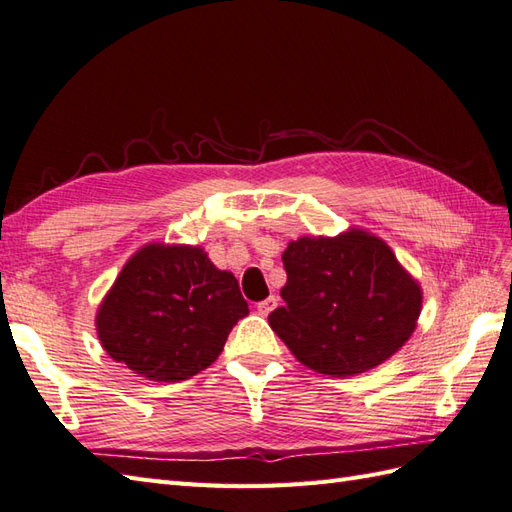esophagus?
Wrapping results in <instances>:
<instances>
[{"label":"esophagus","mask_w":512,"mask_h":512,"mask_svg":"<svg viewBox=\"0 0 512 512\" xmlns=\"http://www.w3.org/2000/svg\"><path fill=\"white\" fill-rule=\"evenodd\" d=\"M277 305H279V300L274 298V296H270V298H266V300H261V303H257V311L261 313V316H268L270 311L277 309Z\"/></svg>","instance_id":"1"}]
</instances>
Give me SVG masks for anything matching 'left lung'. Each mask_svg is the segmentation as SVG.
I'll list each match as a JSON object with an SVG mask.
<instances>
[{
	"label": "left lung",
	"instance_id": "1",
	"mask_svg": "<svg viewBox=\"0 0 512 512\" xmlns=\"http://www.w3.org/2000/svg\"><path fill=\"white\" fill-rule=\"evenodd\" d=\"M285 305L268 322L309 370L355 376L409 342L422 313V287L376 235L350 229L303 235L283 251Z\"/></svg>",
	"mask_w": 512,
	"mask_h": 512
}]
</instances>
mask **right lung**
<instances>
[{
	"label": "right lung",
	"instance_id": "add662e5",
	"mask_svg": "<svg viewBox=\"0 0 512 512\" xmlns=\"http://www.w3.org/2000/svg\"><path fill=\"white\" fill-rule=\"evenodd\" d=\"M248 313L238 279L201 246H142L97 309L103 350L134 374L179 383L209 368Z\"/></svg>",
	"mask_w": 512,
	"mask_h": 512
}]
</instances>
